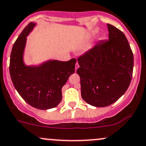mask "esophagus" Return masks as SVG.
<instances>
[{"instance_id":"esophagus-1","label":"esophagus","mask_w":146,"mask_h":146,"mask_svg":"<svg viewBox=\"0 0 146 146\" xmlns=\"http://www.w3.org/2000/svg\"><path fill=\"white\" fill-rule=\"evenodd\" d=\"M78 68H79V64H78V62H77V63L76 64V71L77 69H78Z\"/></svg>"}]
</instances>
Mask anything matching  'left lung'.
Wrapping results in <instances>:
<instances>
[{
	"label": "left lung",
	"mask_w": 146,
	"mask_h": 146,
	"mask_svg": "<svg viewBox=\"0 0 146 146\" xmlns=\"http://www.w3.org/2000/svg\"><path fill=\"white\" fill-rule=\"evenodd\" d=\"M109 40L98 42L78 58L81 95L92 106L107 107L127 91L132 78L134 57L122 31L107 24Z\"/></svg>",
	"instance_id": "obj_1"
}]
</instances>
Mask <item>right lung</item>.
I'll return each mask as SVG.
<instances>
[{
	"label": "right lung",
	"instance_id": "add662e5",
	"mask_svg": "<svg viewBox=\"0 0 146 146\" xmlns=\"http://www.w3.org/2000/svg\"><path fill=\"white\" fill-rule=\"evenodd\" d=\"M35 23L23 29L12 47L9 73L14 87L27 103L39 110H48L59 105L62 99V89L75 72L76 59L67 62L48 61L39 66H26L23 54L26 36Z\"/></svg>",
	"mask_w": 146,
	"mask_h": 146
}]
</instances>
